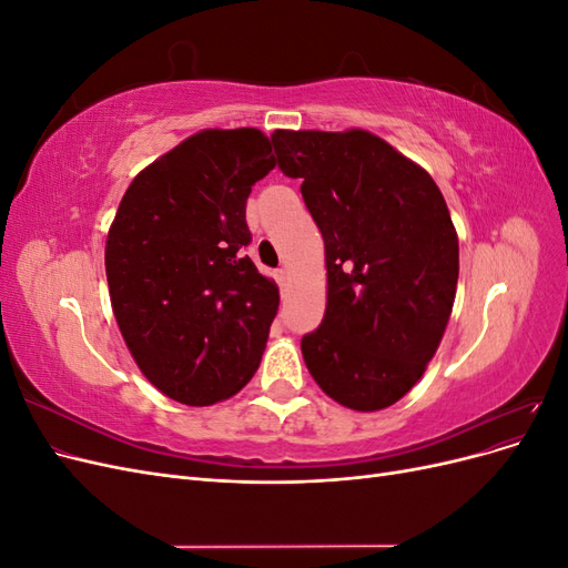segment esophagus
I'll use <instances>...</instances> for the list:
<instances>
[{
  "mask_svg": "<svg viewBox=\"0 0 568 568\" xmlns=\"http://www.w3.org/2000/svg\"><path fill=\"white\" fill-rule=\"evenodd\" d=\"M274 280H277V284H280V288L284 291L286 288V270H277V272H274Z\"/></svg>",
  "mask_w": 568,
  "mask_h": 568,
  "instance_id": "34e87169",
  "label": "esophagus"
}]
</instances>
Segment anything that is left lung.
I'll return each instance as SVG.
<instances>
[{
  "instance_id": "8db88e82",
  "label": "left lung",
  "mask_w": 568,
  "mask_h": 568,
  "mask_svg": "<svg viewBox=\"0 0 568 568\" xmlns=\"http://www.w3.org/2000/svg\"><path fill=\"white\" fill-rule=\"evenodd\" d=\"M277 165L324 239L326 311L301 351L338 405L376 412L415 386L448 326L459 244L424 168L365 130H277Z\"/></svg>"
}]
</instances>
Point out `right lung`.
I'll list each match as a JSON object with an SVG mask.
<instances>
[{
    "mask_svg": "<svg viewBox=\"0 0 568 568\" xmlns=\"http://www.w3.org/2000/svg\"><path fill=\"white\" fill-rule=\"evenodd\" d=\"M272 168L261 130H203L144 168L118 205L113 315L136 367L178 403L225 400L261 365L280 288L244 251L246 199Z\"/></svg>",
    "mask_w": 568,
    "mask_h": 568,
    "instance_id": "1",
    "label": "right lung"
}]
</instances>
